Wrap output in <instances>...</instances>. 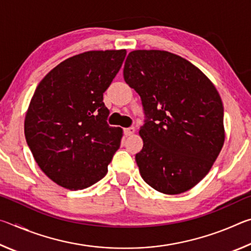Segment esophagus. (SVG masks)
I'll return each instance as SVG.
<instances>
[{"label":"esophagus","instance_id":"1","mask_svg":"<svg viewBox=\"0 0 251 251\" xmlns=\"http://www.w3.org/2000/svg\"><path fill=\"white\" fill-rule=\"evenodd\" d=\"M135 133V128L134 127H128V128H124V134L126 136H130Z\"/></svg>","mask_w":251,"mask_h":251}]
</instances>
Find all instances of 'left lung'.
<instances>
[{
  "label": "left lung",
  "instance_id": "8db88e82",
  "mask_svg": "<svg viewBox=\"0 0 251 251\" xmlns=\"http://www.w3.org/2000/svg\"><path fill=\"white\" fill-rule=\"evenodd\" d=\"M124 79L141 96L145 124L135 159L157 192L177 195L196 186L225 142L224 106L202 72L176 54L138 50L128 54Z\"/></svg>",
  "mask_w": 251,
  "mask_h": 251
}]
</instances>
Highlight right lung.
<instances>
[{
    "label": "right lung",
    "instance_id": "1",
    "mask_svg": "<svg viewBox=\"0 0 251 251\" xmlns=\"http://www.w3.org/2000/svg\"><path fill=\"white\" fill-rule=\"evenodd\" d=\"M125 56V50L75 55L54 67L34 92L25 138L42 172L64 188L84 189L100 180L121 146L123 130L107 124L103 94Z\"/></svg>",
    "mask_w": 251,
    "mask_h": 251
}]
</instances>
